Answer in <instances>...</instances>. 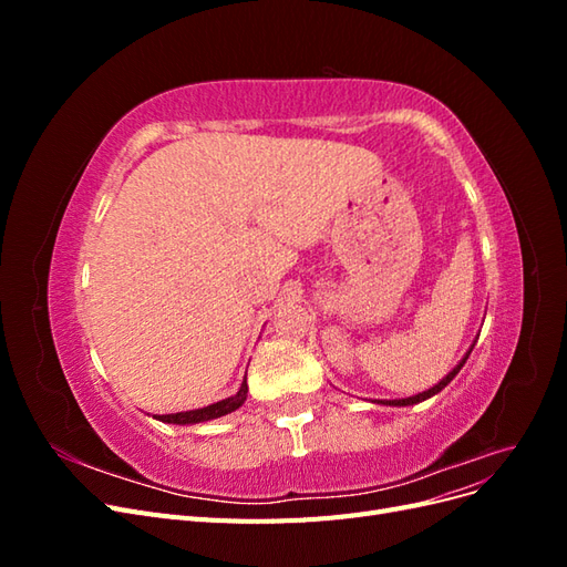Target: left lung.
Instances as JSON below:
<instances>
[{
	"label": "left lung",
	"mask_w": 567,
	"mask_h": 567,
	"mask_svg": "<svg viewBox=\"0 0 567 567\" xmlns=\"http://www.w3.org/2000/svg\"><path fill=\"white\" fill-rule=\"evenodd\" d=\"M473 350V348H471ZM471 350L466 352V357L461 359V362L454 367V371H450L447 375H444V379L437 383V385H433L431 390H425V392H419V394H414V398H406V400H392V402H383V404H392V406H406V404H416V402H423V400H427V398H433V394H437L440 390H444L447 388V383H452V379L454 375L461 371V367L466 364V359H468V354H471Z\"/></svg>",
	"instance_id": "left-lung-1"
}]
</instances>
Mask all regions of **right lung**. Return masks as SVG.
Returning a JSON list of instances; mask_svg holds the SVG:
<instances>
[{"mask_svg": "<svg viewBox=\"0 0 567 567\" xmlns=\"http://www.w3.org/2000/svg\"><path fill=\"white\" fill-rule=\"evenodd\" d=\"M246 394H248V383L244 381V383H241V390H238V392L234 394V398H227V400L215 402V404L203 406V409L179 411V414H165V416H156V419L163 421V423H179V425L219 419V416H225V414H231V411H236L238 406H241V404L246 402Z\"/></svg>", "mask_w": 567, "mask_h": 567, "instance_id": "obj_1", "label": "right lung"}]
</instances>
